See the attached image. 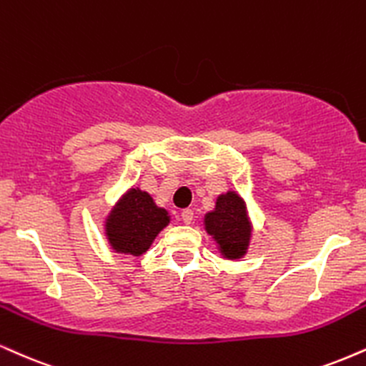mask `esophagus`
<instances>
[{
    "label": "esophagus",
    "mask_w": 366,
    "mask_h": 366,
    "mask_svg": "<svg viewBox=\"0 0 366 366\" xmlns=\"http://www.w3.org/2000/svg\"><path fill=\"white\" fill-rule=\"evenodd\" d=\"M180 218H182V222L186 223V225H191L192 219H194V211H192V209H184L182 213H180Z\"/></svg>",
    "instance_id": "obj_1"
}]
</instances>
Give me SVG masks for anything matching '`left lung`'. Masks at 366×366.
I'll return each mask as SVG.
<instances>
[{
  "mask_svg": "<svg viewBox=\"0 0 366 366\" xmlns=\"http://www.w3.org/2000/svg\"><path fill=\"white\" fill-rule=\"evenodd\" d=\"M204 228L225 259L233 261L247 252L252 225L245 201L237 192L228 191L227 194L218 196L214 209L204 214Z\"/></svg>",
  "mask_w": 366,
  "mask_h": 366,
  "instance_id": "8db88e82",
  "label": "left lung"
}]
</instances>
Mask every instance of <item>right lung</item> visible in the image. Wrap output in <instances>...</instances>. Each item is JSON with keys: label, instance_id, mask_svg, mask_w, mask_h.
<instances>
[{"label": "right lung", "instance_id": "right-lung-1", "mask_svg": "<svg viewBox=\"0 0 366 366\" xmlns=\"http://www.w3.org/2000/svg\"><path fill=\"white\" fill-rule=\"evenodd\" d=\"M169 223V211L158 208L148 192L136 187L129 189L105 218V237L116 252L138 257Z\"/></svg>", "mask_w": 366, "mask_h": 366}]
</instances>
